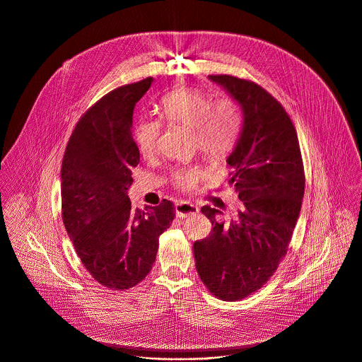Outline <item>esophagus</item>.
<instances>
[{"mask_svg":"<svg viewBox=\"0 0 362 362\" xmlns=\"http://www.w3.org/2000/svg\"><path fill=\"white\" fill-rule=\"evenodd\" d=\"M199 209L198 206L192 205V204H188V202H180V204H175V215L178 218H187L189 215H195L198 214Z\"/></svg>","mask_w":362,"mask_h":362,"instance_id":"obj_1","label":"esophagus"}]
</instances>
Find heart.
Wrapping results in <instances>:
<instances>
[{"label":"heart","mask_w":362,"mask_h":362,"mask_svg":"<svg viewBox=\"0 0 362 362\" xmlns=\"http://www.w3.org/2000/svg\"><path fill=\"white\" fill-rule=\"evenodd\" d=\"M163 117L168 122L191 127L192 143L209 160L226 157L235 147L241 127V114L232 98L211 97L197 88H181L161 100ZM160 119H141L134 127V141L144 157H151L158 147ZM204 177L199 167H184L173 174V184L182 192H191Z\"/></svg>","instance_id":"b5f03b06"}]
</instances>
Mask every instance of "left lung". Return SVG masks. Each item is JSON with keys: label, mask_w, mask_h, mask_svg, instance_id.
<instances>
[{"label": "left lung", "mask_w": 362, "mask_h": 362, "mask_svg": "<svg viewBox=\"0 0 362 362\" xmlns=\"http://www.w3.org/2000/svg\"><path fill=\"white\" fill-rule=\"evenodd\" d=\"M240 105L243 124L228 157L229 184L240 205L229 221L202 206L212 222L194 243L199 278L216 298L239 300L258 291L288 251L305 194V171L295 126L284 107L258 84L228 74L209 76Z\"/></svg>", "instance_id": "obj_1"}]
</instances>
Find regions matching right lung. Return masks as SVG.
I'll return each instance as SVG.
<instances>
[{"mask_svg":"<svg viewBox=\"0 0 362 362\" xmlns=\"http://www.w3.org/2000/svg\"><path fill=\"white\" fill-rule=\"evenodd\" d=\"M153 83L119 87L77 122L62 164V216L86 269L101 285L123 291L150 272L158 238L175 216L163 199L146 211L127 197L140 153L132 136L133 110Z\"/></svg>","mask_w":362,"mask_h":362,"instance_id":"obj_1","label":"right lung"}]
</instances>
